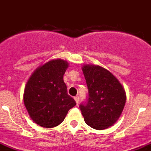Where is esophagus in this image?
Listing matches in <instances>:
<instances>
[{"instance_id":"1","label":"esophagus","mask_w":151,"mask_h":151,"mask_svg":"<svg viewBox=\"0 0 151 151\" xmlns=\"http://www.w3.org/2000/svg\"><path fill=\"white\" fill-rule=\"evenodd\" d=\"M79 97L78 96H76V97H74V100H75V101H76V103L78 104V102H79Z\"/></svg>"}]
</instances>
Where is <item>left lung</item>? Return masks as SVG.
I'll return each instance as SVG.
<instances>
[{
  "instance_id": "1",
  "label": "left lung",
  "mask_w": 151,
  "mask_h": 151,
  "mask_svg": "<svg viewBox=\"0 0 151 151\" xmlns=\"http://www.w3.org/2000/svg\"><path fill=\"white\" fill-rule=\"evenodd\" d=\"M82 71L88 88V102L80 105L84 122L98 130L113 126L127 101L124 88L111 72L100 66L84 64Z\"/></svg>"
}]
</instances>
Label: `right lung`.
Here are the masks:
<instances>
[{"instance_id":"obj_1","label":"right lung","mask_w":151,"mask_h":151,"mask_svg":"<svg viewBox=\"0 0 151 151\" xmlns=\"http://www.w3.org/2000/svg\"><path fill=\"white\" fill-rule=\"evenodd\" d=\"M68 67L67 61L53 59L38 67L27 81L23 95L24 106L32 119L40 127H57L76 105L63 81Z\"/></svg>"}]
</instances>
